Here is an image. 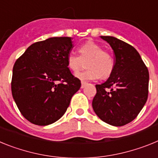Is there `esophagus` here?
<instances>
[{"mask_svg":"<svg viewBox=\"0 0 158 158\" xmlns=\"http://www.w3.org/2000/svg\"><path fill=\"white\" fill-rule=\"evenodd\" d=\"M87 83H86V82H82V83H81V88H84L85 87H86V86H87Z\"/></svg>","mask_w":158,"mask_h":158,"instance_id":"1","label":"esophagus"}]
</instances>
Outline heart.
Instances as JSON below:
<instances>
[{"label": "heart", "instance_id": "heart-1", "mask_svg": "<svg viewBox=\"0 0 158 158\" xmlns=\"http://www.w3.org/2000/svg\"><path fill=\"white\" fill-rule=\"evenodd\" d=\"M79 56L70 52L67 56V64L71 71L76 72L82 66L83 61H87V70L75 75L78 79L83 81L95 80L101 76L108 78L114 69V60L111 54L106 51L98 44L87 41L79 46Z\"/></svg>", "mask_w": 158, "mask_h": 158}]
</instances>
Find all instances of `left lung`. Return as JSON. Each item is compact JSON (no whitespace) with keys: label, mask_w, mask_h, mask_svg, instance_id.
<instances>
[{"label":"left lung","mask_w":158,"mask_h":158,"mask_svg":"<svg viewBox=\"0 0 158 158\" xmlns=\"http://www.w3.org/2000/svg\"><path fill=\"white\" fill-rule=\"evenodd\" d=\"M100 37L113 49L114 69L105 83L95 85L92 107L106 123L122 127L132 122L146 102L149 71L134 47L113 36Z\"/></svg>","instance_id":"left-lung-1"}]
</instances>
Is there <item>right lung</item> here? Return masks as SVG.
I'll return each mask as SVG.
<instances>
[{
	"instance_id": "right-lung-1",
	"label": "right lung",
	"mask_w": 158,
	"mask_h": 158,
	"mask_svg": "<svg viewBox=\"0 0 158 158\" xmlns=\"http://www.w3.org/2000/svg\"><path fill=\"white\" fill-rule=\"evenodd\" d=\"M71 37H52L34 43L13 66L12 94L22 115L38 126L62 117L81 82L71 73L67 56Z\"/></svg>"
}]
</instances>
